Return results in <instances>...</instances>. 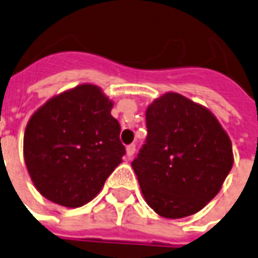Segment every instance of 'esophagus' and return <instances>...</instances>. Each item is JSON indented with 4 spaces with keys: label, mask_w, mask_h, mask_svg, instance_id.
Returning a JSON list of instances; mask_svg holds the SVG:
<instances>
[{
    "label": "esophagus",
    "mask_w": 258,
    "mask_h": 258,
    "mask_svg": "<svg viewBox=\"0 0 258 258\" xmlns=\"http://www.w3.org/2000/svg\"><path fill=\"white\" fill-rule=\"evenodd\" d=\"M127 157L128 158H133L134 157V154H135V145H128L127 146Z\"/></svg>",
    "instance_id": "obj_1"
}]
</instances>
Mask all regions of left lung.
Here are the masks:
<instances>
[{
  "label": "left lung",
  "instance_id": "left-lung-1",
  "mask_svg": "<svg viewBox=\"0 0 258 258\" xmlns=\"http://www.w3.org/2000/svg\"><path fill=\"white\" fill-rule=\"evenodd\" d=\"M147 138L133 169L146 202L165 218H183L218 194L232 170V142L216 116L169 92L146 111Z\"/></svg>",
  "mask_w": 258,
  "mask_h": 258
}]
</instances>
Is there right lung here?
<instances>
[{"label": "right lung", "instance_id": "1", "mask_svg": "<svg viewBox=\"0 0 258 258\" xmlns=\"http://www.w3.org/2000/svg\"><path fill=\"white\" fill-rule=\"evenodd\" d=\"M111 108L99 87L83 84L52 97L30 117L24 158L46 200L79 208L99 194L125 154Z\"/></svg>", "mask_w": 258, "mask_h": 258}]
</instances>
